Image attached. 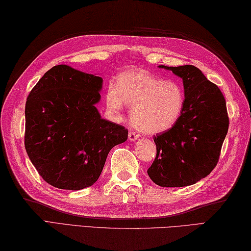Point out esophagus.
Wrapping results in <instances>:
<instances>
[{
    "mask_svg": "<svg viewBox=\"0 0 251 251\" xmlns=\"http://www.w3.org/2000/svg\"><path fill=\"white\" fill-rule=\"evenodd\" d=\"M138 138H139V135L136 134V132H135L134 130H130V131L128 132V140H129V141H135V140L138 139Z\"/></svg>",
    "mask_w": 251,
    "mask_h": 251,
    "instance_id": "34e87169",
    "label": "esophagus"
}]
</instances>
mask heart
Masks as SVG:
<instances>
[{
	"instance_id": "1",
	"label": "heart",
	"mask_w": 251,
	"mask_h": 251,
	"mask_svg": "<svg viewBox=\"0 0 251 251\" xmlns=\"http://www.w3.org/2000/svg\"><path fill=\"white\" fill-rule=\"evenodd\" d=\"M106 108L120 114L131 106L130 121L150 135L166 131L178 122L184 108V92L178 83L165 81L145 71H130L117 77L105 93Z\"/></svg>"
}]
</instances>
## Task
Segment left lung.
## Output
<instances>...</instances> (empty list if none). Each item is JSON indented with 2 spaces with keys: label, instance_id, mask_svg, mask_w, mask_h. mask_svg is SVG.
Instances as JSON below:
<instances>
[{
  "label": "left lung",
  "instance_id": "obj_1",
  "mask_svg": "<svg viewBox=\"0 0 251 251\" xmlns=\"http://www.w3.org/2000/svg\"><path fill=\"white\" fill-rule=\"evenodd\" d=\"M158 68L182 78L184 108L172 128L154 136L156 157L148 175L164 188H181L207 177L216 167L228 129L226 99L194 66Z\"/></svg>",
  "mask_w": 251,
  "mask_h": 251
}]
</instances>
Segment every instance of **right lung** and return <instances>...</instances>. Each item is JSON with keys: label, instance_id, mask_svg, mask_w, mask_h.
<instances>
[{"label": "right lung", "instance_id": "add662e5", "mask_svg": "<svg viewBox=\"0 0 251 251\" xmlns=\"http://www.w3.org/2000/svg\"><path fill=\"white\" fill-rule=\"evenodd\" d=\"M103 79L66 65L52 67L25 102V147L47 183L77 191L93 185L111 149L128 130L96 108Z\"/></svg>", "mask_w": 251, "mask_h": 251}]
</instances>
